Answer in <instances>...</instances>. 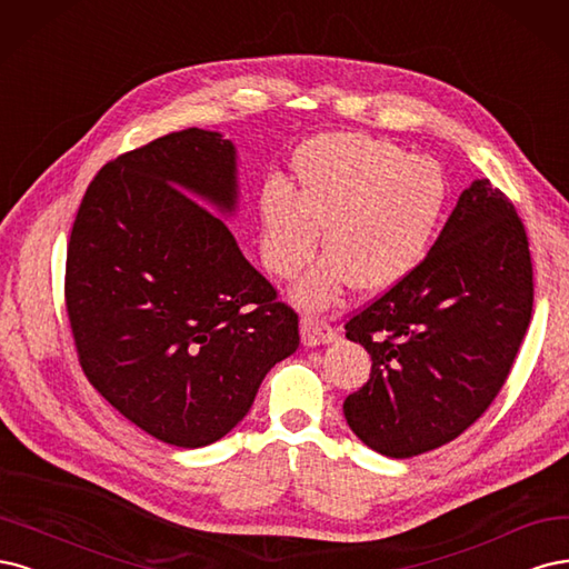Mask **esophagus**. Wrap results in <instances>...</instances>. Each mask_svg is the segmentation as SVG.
Returning a JSON list of instances; mask_svg holds the SVG:
<instances>
[{
    "mask_svg": "<svg viewBox=\"0 0 569 569\" xmlns=\"http://www.w3.org/2000/svg\"><path fill=\"white\" fill-rule=\"evenodd\" d=\"M300 336L305 347H319L336 340V328L319 317H305L300 321Z\"/></svg>",
    "mask_w": 569,
    "mask_h": 569,
    "instance_id": "1",
    "label": "esophagus"
}]
</instances>
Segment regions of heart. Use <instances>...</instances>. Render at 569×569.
<instances>
[{"label":"heart","mask_w":569,"mask_h":569,"mask_svg":"<svg viewBox=\"0 0 569 569\" xmlns=\"http://www.w3.org/2000/svg\"><path fill=\"white\" fill-rule=\"evenodd\" d=\"M296 181L298 198L264 191L260 248L273 277L292 279L328 227V254L290 292L302 309L331 307L352 286L378 296L405 281L428 254L449 200L439 162L350 132L311 139L296 158Z\"/></svg>","instance_id":"heart-1"}]
</instances>
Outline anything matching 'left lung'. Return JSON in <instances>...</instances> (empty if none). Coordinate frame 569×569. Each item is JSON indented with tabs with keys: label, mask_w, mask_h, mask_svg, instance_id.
Instances as JSON below:
<instances>
[{
	"label": "left lung",
	"mask_w": 569,
	"mask_h": 569,
	"mask_svg": "<svg viewBox=\"0 0 569 569\" xmlns=\"http://www.w3.org/2000/svg\"><path fill=\"white\" fill-rule=\"evenodd\" d=\"M535 302L527 233L510 200L475 179L428 258L347 321L371 378L345 399L366 447L411 458L451 442L503 388Z\"/></svg>",
	"instance_id": "8db88e82"
}]
</instances>
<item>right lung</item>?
<instances>
[{
    "label": "right lung",
    "instance_id": "add662e5",
    "mask_svg": "<svg viewBox=\"0 0 569 569\" xmlns=\"http://www.w3.org/2000/svg\"><path fill=\"white\" fill-rule=\"evenodd\" d=\"M238 198L236 143L189 127L101 168L72 224L66 305L82 371L172 447L231 432L300 345L298 315L224 222Z\"/></svg>",
    "mask_w": 569,
    "mask_h": 569
}]
</instances>
